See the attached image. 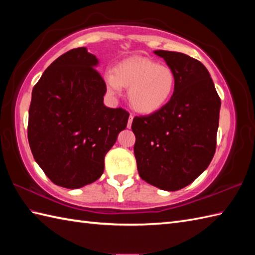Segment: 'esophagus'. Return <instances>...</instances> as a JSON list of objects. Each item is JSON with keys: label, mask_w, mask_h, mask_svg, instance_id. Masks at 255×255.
Returning <instances> with one entry per match:
<instances>
[{"label": "esophagus", "mask_w": 255, "mask_h": 255, "mask_svg": "<svg viewBox=\"0 0 255 255\" xmlns=\"http://www.w3.org/2000/svg\"><path fill=\"white\" fill-rule=\"evenodd\" d=\"M132 119H133V116H132V114H130V115H129V119H128V125H127V127H128V128H130V127H131Z\"/></svg>", "instance_id": "34e87169"}]
</instances>
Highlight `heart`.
Listing matches in <instances>:
<instances>
[{"mask_svg":"<svg viewBox=\"0 0 255 255\" xmlns=\"http://www.w3.org/2000/svg\"><path fill=\"white\" fill-rule=\"evenodd\" d=\"M106 88L111 94H119L129 88L128 100L139 113L151 114L161 110L174 93V71L151 59L134 57L121 62L115 71L105 73Z\"/></svg>","mask_w":255,"mask_h":255,"instance_id":"obj_1","label":"heart"}]
</instances>
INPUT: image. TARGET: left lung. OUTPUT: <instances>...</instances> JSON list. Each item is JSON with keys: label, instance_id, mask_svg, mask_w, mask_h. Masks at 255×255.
I'll return each mask as SVG.
<instances>
[{"label": "left lung", "instance_id": "8db88e82", "mask_svg": "<svg viewBox=\"0 0 255 255\" xmlns=\"http://www.w3.org/2000/svg\"><path fill=\"white\" fill-rule=\"evenodd\" d=\"M154 53L174 71L176 85L161 110L133 118V152L143 181L178 191L196 180L214 158L221 103L202 62L181 52Z\"/></svg>", "mask_w": 255, "mask_h": 255}]
</instances>
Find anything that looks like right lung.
<instances>
[{"label":"right lung","mask_w":255,"mask_h":255,"mask_svg":"<svg viewBox=\"0 0 255 255\" xmlns=\"http://www.w3.org/2000/svg\"><path fill=\"white\" fill-rule=\"evenodd\" d=\"M85 47L56 59L32 89L27 136L35 161L52 183L80 188L99 180L104 158L129 113L108 108L106 84Z\"/></svg>","instance_id":"right-lung-1"}]
</instances>
